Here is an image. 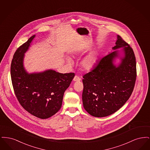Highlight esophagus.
<instances>
[{"label": "esophagus", "instance_id": "1", "mask_svg": "<svg viewBox=\"0 0 150 150\" xmlns=\"http://www.w3.org/2000/svg\"><path fill=\"white\" fill-rule=\"evenodd\" d=\"M73 80L74 81H80L81 80V79L78 76H75V77L74 78Z\"/></svg>", "mask_w": 150, "mask_h": 150}]
</instances>
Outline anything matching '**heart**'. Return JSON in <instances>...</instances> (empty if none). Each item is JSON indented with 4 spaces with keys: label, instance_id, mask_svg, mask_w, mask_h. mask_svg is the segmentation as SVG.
Here are the masks:
<instances>
[{
    "label": "heart",
    "instance_id": "b5f03b06",
    "mask_svg": "<svg viewBox=\"0 0 150 150\" xmlns=\"http://www.w3.org/2000/svg\"><path fill=\"white\" fill-rule=\"evenodd\" d=\"M67 61L70 64H72V61L70 58H67ZM96 62V56L94 53L92 52L86 56L81 61L80 64L81 67L86 71L91 70Z\"/></svg>",
    "mask_w": 150,
    "mask_h": 150
}]
</instances>
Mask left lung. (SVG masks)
<instances>
[{"label":"left lung","mask_w":150,"mask_h":150,"mask_svg":"<svg viewBox=\"0 0 150 150\" xmlns=\"http://www.w3.org/2000/svg\"><path fill=\"white\" fill-rule=\"evenodd\" d=\"M112 52L102 58L91 71L83 76V106L93 116L105 117L119 110L133 92L137 76L136 57L132 48L117 35ZM122 47L120 54L119 48ZM120 58L118 65L114 59Z\"/></svg>","instance_id":"obj_1"}]
</instances>
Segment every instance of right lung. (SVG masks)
<instances>
[{"label":"right lung","mask_w":150,"mask_h":150,"mask_svg":"<svg viewBox=\"0 0 150 150\" xmlns=\"http://www.w3.org/2000/svg\"><path fill=\"white\" fill-rule=\"evenodd\" d=\"M35 37L31 36L15 52L11 75L16 96L22 107L30 114L45 119L61 108L64 92L75 74H62L53 70L30 74L26 71L23 66L25 53Z\"/></svg>","instance_id":"add662e5"}]
</instances>
